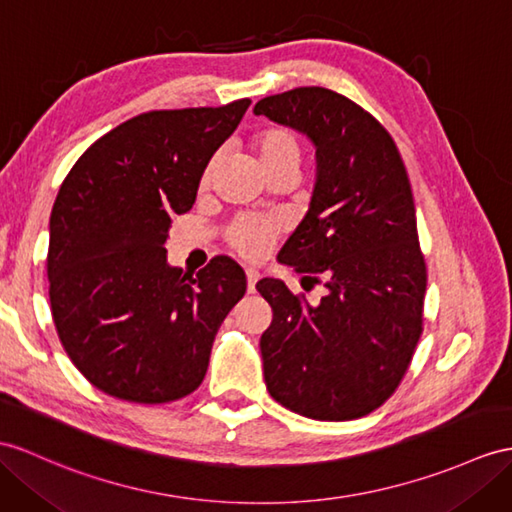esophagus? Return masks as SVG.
I'll return each mask as SVG.
<instances>
[{
  "mask_svg": "<svg viewBox=\"0 0 512 512\" xmlns=\"http://www.w3.org/2000/svg\"><path fill=\"white\" fill-rule=\"evenodd\" d=\"M245 278H247V293H254L256 291V282L260 278V273L254 269H247L245 271Z\"/></svg>",
  "mask_w": 512,
  "mask_h": 512,
  "instance_id": "34e87169",
  "label": "esophagus"
}]
</instances>
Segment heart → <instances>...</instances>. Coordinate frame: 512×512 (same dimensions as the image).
<instances>
[{
    "mask_svg": "<svg viewBox=\"0 0 512 512\" xmlns=\"http://www.w3.org/2000/svg\"><path fill=\"white\" fill-rule=\"evenodd\" d=\"M252 152L256 154L258 165L267 176H273V173L280 171L295 173L299 167V158H302V147H299L297 136L291 130L280 126H269L260 130L252 139ZM213 167L215 165L206 169L204 182H208ZM273 236H276V226L273 223L260 219H239L232 223L228 241L241 256L260 258L271 247Z\"/></svg>",
    "mask_w": 512,
    "mask_h": 512,
    "instance_id": "1",
    "label": "heart"
}]
</instances>
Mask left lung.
Listing matches in <instances>:
<instances>
[{"label": "left lung", "instance_id": "left-lung-1", "mask_svg": "<svg viewBox=\"0 0 512 512\" xmlns=\"http://www.w3.org/2000/svg\"><path fill=\"white\" fill-rule=\"evenodd\" d=\"M254 115L315 145L308 213L278 260L328 289L308 304L282 280L256 284L273 310L260 336L267 391L297 415L358 419L393 395L423 330L428 276L406 167L391 134L330 89L265 97Z\"/></svg>", "mask_w": 512, "mask_h": 512}]
</instances>
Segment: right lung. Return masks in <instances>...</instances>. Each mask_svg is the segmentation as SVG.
<instances>
[{
	"label": "right lung",
	"instance_id": "add662e5",
	"mask_svg": "<svg viewBox=\"0 0 512 512\" xmlns=\"http://www.w3.org/2000/svg\"><path fill=\"white\" fill-rule=\"evenodd\" d=\"M249 104L143 112L97 139L62 182L49 217V304L71 363L99 391L165 404L202 384L247 280L226 256L182 276L165 245L171 217L191 210Z\"/></svg>",
	"mask_w": 512,
	"mask_h": 512
}]
</instances>
